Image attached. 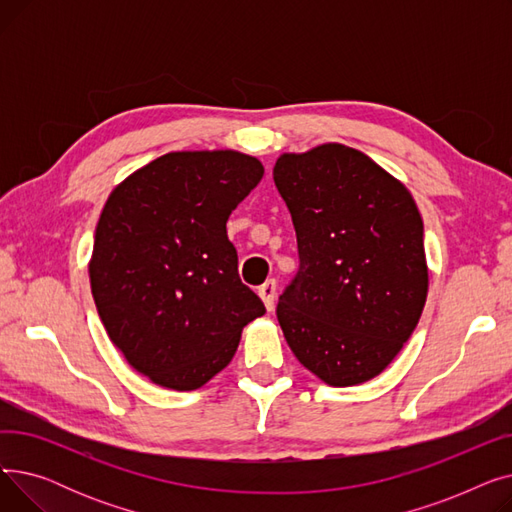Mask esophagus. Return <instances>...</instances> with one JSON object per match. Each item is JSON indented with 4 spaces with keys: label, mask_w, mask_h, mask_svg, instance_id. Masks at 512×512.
<instances>
[{
    "label": "esophagus",
    "mask_w": 512,
    "mask_h": 512,
    "mask_svg": "<svg viewBox=\"0 0 512 512\" xmlns=\"http://www.w3.org/2000/svg\"><path fill=\"white\" fill-rule=\"evenodd\" d=\"M257 294L261 297L263 305L267 311H274V301H276V282L267 280L263 286H259Z\"/></svg>",
    "instance_id": "1"
}]
</instances>
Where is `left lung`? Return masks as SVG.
Listing matches in <instances>:
<instances>
[{
  "instance_id": "obj_1",
  "label": "left lung",
  "mask_w": 512,
  "mask_h": 512,
  "mask_svg": "<svg viewBox=\"0 0 512 512\" xmlns=\"http://www.w3.org/2000/svg\"><path fill=\"white\" fill-rule=\"evenodd\" d=\"M274 182L301 257L278 303L290 351L328 386L369 382L400 353L425 307L417 203L398 178L342 143L282 153Z\"/></svg>"
}]
</instances>
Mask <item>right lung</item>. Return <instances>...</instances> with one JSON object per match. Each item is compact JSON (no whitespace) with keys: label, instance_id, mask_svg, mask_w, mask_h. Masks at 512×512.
<instances>
[{"label":"right lung","instance_id":"add662e5","mask_svg":"<svg viewBox=\"0 0 512 512\" xmlns=\"http://www.w3.org/2000/svg\"><path fill=\"white\" fill-rule=\"evenodd\" d=\"M261 176V161L234 149L172 151L103 205L89 259L97 313L128 365L161 388L205 386L265 313L226 234Z\"/></svg>","mask_w":512,"mask_h":512}]
</instances>
